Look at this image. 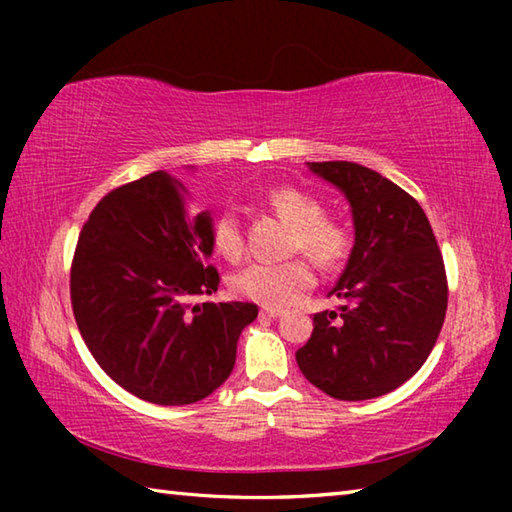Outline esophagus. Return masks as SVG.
Instances as JSON below:
<instances>
[{
    "instance_id": "obj_1",
    "label": "esophagus",
    "mask_w": 512,
    "mask_h": 512,
    "mask_svg": "<svg viewBox=\"0 0 512 512\" xmlns=\"http://www.w3.org/2000/svg\"><path fill=\"white\" fill-rule=\"evenodd\" d=\"M282 314H284V311L277 309V307H264L262 311H259V316H262V318H277Z\"/></svg>"
}]
</instances>
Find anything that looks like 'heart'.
<instances>
[{
	"label": "heart",
	"mask_w": 512,
	"mask_h": 512,
	"mask_svg": "<svg viewBox=\"0 0 512 512\" xmlns=\"http://www.w3.org/2000/svg\"><path fill=\"white\" fill-rule=\"evenodd\" d=\"M266 205L293 228L291 253L305 250L325 271H334L350 257L352 237L348 228L325 216V207L318 198L296 187H275L266 194ZM210 239L216 255L223 259L237 262L244 255V230L235 210L225 207L214 216ZM309 257H293L282 264H248L230 275V289L235 296L264 307L289 305L314 287L316 273Z\"/></svg>",
	"instance_id": "1"
}]
</instances>
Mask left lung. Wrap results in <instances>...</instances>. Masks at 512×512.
Returning a JSON list of instances; mask_svg holds the SVG:
<instances>
[{
  "label": "left lung",
  "mask_w": 512,
  "mask_h": 512,
  "mask_svg": "<svg viewBox=\"0 0 512 512\" xmlns=\"http://www.w3.org/2000/svg\"><path fill=\"white\" fill-rule=\"evenodd\" d=\"M352 207L354 246L332 293L345 305L314 316L296 352L311 384L345 402L411 379L438 341L447 275L427 214L411 194L357 162H307Z\"/></svg>",
  "instance_id": "obj_1"
}]
</instances>
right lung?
I'll use <instances>...</instances> for the list:
<instances>
[{"mask_svg": "<svg viewBox=\"0 0 512 512\" xmlns=\"http://www.w3.org/2000/svg\"><path fill=\"white\" fill-rule=\"evenodd\" d=\"M185 187L164 171L112 189L85 221L69 293L76 325L103 372L140 400L183 406L230 377L253 302H203L219 289L210 212L187 214Z\"/></svg>", "mask_w": 512, "mask_h": 512, "instance_id": "add662e5", "label": "right lung"}]
</instances>
